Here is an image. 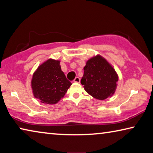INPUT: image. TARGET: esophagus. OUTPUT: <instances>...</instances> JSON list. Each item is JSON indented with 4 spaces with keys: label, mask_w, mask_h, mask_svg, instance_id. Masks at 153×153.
I'll return each instance as SVG.
<instances>
[{
    "label": "esophagus",
    "mask_w": 153,
    "mask_h": 153,
    "mask_svg": "<svg viewBox=\"0 0 153 153\" xmlns=\"http://www.w3.org/2000/svg\"><path fill=\"white\" fill-rule=\"evenodd\" d=\"M74 82H76V83H79V82H80L79 77H76V78H75V79H74Z\"/></svg>",
    "instance_id": "obj_1"
}]
</instances>
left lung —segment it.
I'll return each instance as SVG.
<instances>
[{
    "mask_svg": "<svg viewBox=\"0 0 153 153\" xmlns=\"http://www.w3.org/2000/svg\"><path fill=\"white\" fill-rule=\"evenodd\" d=\"M84 70L81 84L89 94L97 99L105 100L114 94L118 77L105 59L100 56L90 59Z\"/></svg>",
    "mask_w": 153,
    "mask_h": 153,
    "instance_id": "8db88e82",
    "label": "left lung"
}]
</instances>
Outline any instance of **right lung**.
<instances>
[{"label":"right lung","instance_id":"add662e5","mask_svg":"<svg viewBox=\"0 0 153 153\" xmlns=\"http://www.w3.org/2000/svg\"><path fill=\"white\" fill-rule=\"evenodd\" d=\"M59 64V61L48 59L38 67L33 75V95L41 102L55 104L64 97L71 85Z\"/></svg>","mask_w":153,"mask_h":153}]
</instances>
